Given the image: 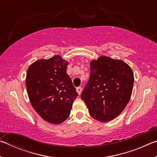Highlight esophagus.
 I'll use <instances>...</instances> for the list:
<instances>
[{"instance_id": "obj_1", "label": "esophagus", "mask_w": 157, "mask_h": 157, "mask_svg": "<svg viewBox=\"0 0 157 157\" xmlns=\"http://www.w3.org/2000/svg\"><path fill=\"white\" fill-rule=\"evenodd\" d=\"M76 91H77V92H78V94L79 95H80V94H81V93H82V87H80V86L78 87V88L76 89Z\"/></svg>"}]
</instances>
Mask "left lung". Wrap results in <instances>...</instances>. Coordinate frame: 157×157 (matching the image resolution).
I'll return each instance as SVG.
<instances>
[{
	"instance_id": "1",
	"label": "left lung",
	"mask_w": 157,
	"mask_h": 157,
	"mask_svg": "<svg viewBox=\"0 0 157 157\" xmlns=\"http://www.w3.org/2000/svg\"><path fill=\"white\" fill-rule=\"evenodd\" d=\"M91 73L81 95L93 118L108 122L120 115L131 98L134 73L121 59L101 56L90 63Z\"/></svg>"
}]
</instances>
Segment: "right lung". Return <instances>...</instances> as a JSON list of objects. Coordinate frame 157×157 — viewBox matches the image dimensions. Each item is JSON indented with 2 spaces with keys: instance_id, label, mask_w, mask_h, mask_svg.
Wrapping results in <instances>:
<instances>
[{
  "instance_id": "1",
  "label": "right lung",
  "mask_w": 157,
  "mask_h": 157,
  "mask_svg": "<svg viewBox=\"0 0 157 157\" xmlns=\"http://www.w3.org/2000/svg\"><path fill=\"white\" fill-rule=\"evenodd\" d=\"M67 61L59 55L32 63L27 71L25 85L34 109L44 121L60 124L70 115L78 95L66 73Z\"/></svg>"
}]
</instances>
